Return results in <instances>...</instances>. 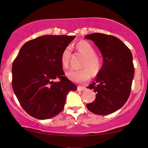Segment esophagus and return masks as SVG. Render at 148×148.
Segmentation results:
<instances>
[{"mask_svg":"<svg viewBox=\"0 0 148 148\" xmlns=\"http://www.w3.org/2000/svg\"><path fill=\"white\" fill-rule=\"evenodd\" d=\"M77 90L78 91H85L87 90V88L85 86H78Z\"/></svg>","mask_w":148,"mask_h":148,"instance_id":"34e87169","label":"esophagus"}]
</instances>
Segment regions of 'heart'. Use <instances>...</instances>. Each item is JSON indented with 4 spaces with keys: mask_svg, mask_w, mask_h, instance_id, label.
Wrapping results in <instances>:
<instances>
[{
    "mask_svg": "<svg viewBox=\"0 0 148 148\" xmlns=\"http://www.w3.org/2000/svg\"><path fill=\"white\" fill-rule=\"evenodd\" d=\"M76 50L86 57L82 65V67L85 68L78 70H71L67 74L73 81L83 83L90 79L91 72L93 75H96L100 72L102 68V60L96 55V51L93 46L85 41H81L76 44ZM71 55L72 51L70 47H67L62 52L61 62L65 69L69 68Z\"/></svg>",
    "mask_w": 148,
    "mask_h": 148,
    "instance_id": "b5f03b06",
    "label": "heart"
}]
</instances>
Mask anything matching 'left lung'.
Returning a JSON list of instances; mask_svg holds the SVG:
<instances>
[{"label":"left lung","mask_w":148,"mask_h":148,"mask_svg":"<svg viewBox=\"0 0 148 148\" xmlns=\"http://www.w3.org/2000/svg\"><path fill=\"white\" fill-rule=\"evenodd\" d=\"M85 38L98 46L104 62L95 81L88 87L96 95L87 108L97 115H108L122 107L130 96L134 74L132 55L124 43L113 35L96 33Z\"/></svg>","instance_id":"8db88e82"}]
</instances>
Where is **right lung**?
I'll use <instances>...</instances> for the list:
<instances>
[{
  "label": "right lung",
  "instance_id": "right-lung-1",
  "mask_svg": "<svg viewBox=\"0 0 148 148\" xmlns=\"http://www.w3.org/2000/svg\"><path fill=\"white\" fill-rule=\"evenodd\" d=\"M75 36L43 35L25 43L12 64V87L20 105L35 118L60 113L77 87L63 70L62 52ZM60 79L58 82L55 79Z\"/></svg>",
  "mask_w": 148,
  "mask_h": 148
}]
</instances>
